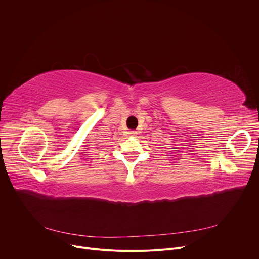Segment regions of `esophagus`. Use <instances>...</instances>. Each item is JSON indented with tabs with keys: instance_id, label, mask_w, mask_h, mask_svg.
<instances>
[{
	"instance_id": "34e87169",
	"label": "esophagus",
	"mask_w": 259,
	"mask_h": 259,
	"mask_svg": "<svg viewBox=\"0 0 259 259\" xmlns=\"http://www.w3.org/2000/svg\"><path fill=\"white\" fill-rule=\"evenodd\" d=\"M129 134H130V136H136L137 132L136 131H129Z\"/></svg>"
}]
</instances>
